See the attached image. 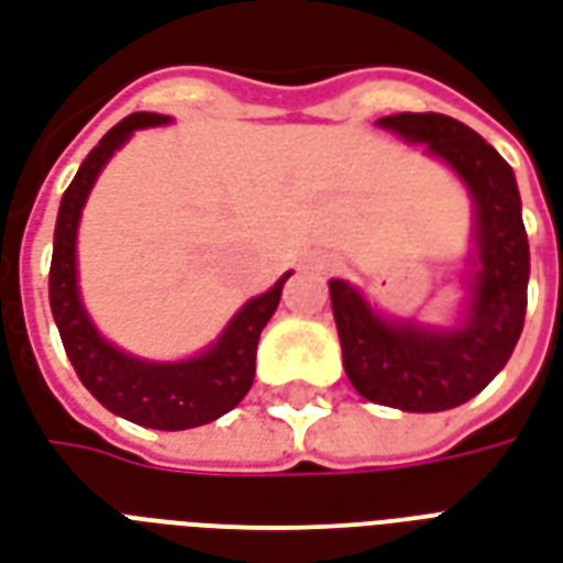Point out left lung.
I'll use <instances>...</instances> for the list:
<instances>
[{
    "label": "left lung",
    "mask_w": 563,
    "mask_h": 563,
    "mask_svg": "<svg viewBox=\"0 0 563 563\" xmlns=\"http://www.w3.org/2000/svg\"><path fill=\"white\" fill-rule=\"evenodd\" d=\"M378 128L456 169L474 199L477 253L472 301L460 328L435 331L373 313L364 295L331 280V310L349 382L369 402L402 411H444L477 397L514 355L528 307V235L510 164L468 124L441 112H399Z\"/></svg>",
    "instance_id": "obj_1"
}]
</instances>
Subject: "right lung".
<instances>
[{
  "label": "right lung",
  "instance_id": "right-lung-1",
  "mask_svg": "<svg viewBox=\"0 0 563 563\" xmlns=\"http://www.w3.org/2000/svg\"><path fill=\"white\" fill-rule=\"evenodd\" d=\"M166 122L169 115L133 112L112 131H107V136L91 148L77 169V176L62 197L59 218H56L53 262H49V310L70 364L103 409L148 430L173 432L211 423L244 399L256 376V345L262 328L277 310L283 283L292 277V271L283 274L268 292L244 303L232 316L227 331L218 336V343L190 361H176V364L140 361L124 355L122 349H115L98 334L77 289V227H80L82 206L112 152L122 148L133 131Z\"/></svg>",
  "mask_w": 563,
  "mask_h": 563
}]
</instances>
